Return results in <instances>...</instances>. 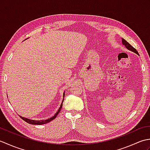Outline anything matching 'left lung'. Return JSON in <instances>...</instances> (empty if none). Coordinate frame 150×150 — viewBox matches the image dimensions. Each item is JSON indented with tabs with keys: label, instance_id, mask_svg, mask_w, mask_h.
Here are the masks:
<instances>
[{
	"label": "left lung",
	"instance_id": "8db88e82",
	"mask_svg": "<svg viewBox=\"0 0 150 150\" xmlns=\"http://www.w3.org/2000/svg\"><path fill=\"white\" fill-rule=\"evenodd\" d=\"M122 44H124V45L126 46V47L127 49L130 50V51H132V52H134V53L137 54V55H139V53H138L137 51V50H136L135 48H134V47H133L131 45V44H129L128 42H127V41H126V40H124V39H122Z\"/></svg>",
	"mask_w": 150,
	"mask_h": 150
}]
</instances>
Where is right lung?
<instances>
[{
    "label": "right lung",
    "mask_w": 150,
    "mask_h": 150,
    "mask_svg": "<svg viewBox=\"0 0 150 150\" xmlns=\"http://www.w3.org/2000/svg\"><path fill=\"white\" fill-rule=\"evenodd\" d=\"M64 94H63V97H64ZM63 101H64V99L62 100V102L61 103V105H60V106L59 108V109L58 110V111H57V112L54 115V116H53L52 117L50 118V119H46V120H30L29 119H27V118H24V117H22L21 116L19 115V117H20L21 119L22 120H24L25 122H26L28 123H29L30 124H35V125H41V124H46L47 122H50V121L53 120L54 119H55L56 117L57 116V115L59 114V113L60 112V111L62 109V103H63Z\"/></svg>",
    "instance_id": "right-lung-1"
}]
</instances>
